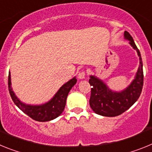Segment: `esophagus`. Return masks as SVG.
<instances>
[{
	"label": "esophagus",
	"instance_id": "esophagus-1",
	"mask_svg": "<svg viewBox=\"0 0 152 152\" xmlns=\"http://www.w3.org/2000/svg\"><path fill=\"white\" fill-rule=\"evenodd\" d=\"M85 76H86V72H85V71L82 70L81 72H79V74H78V78L84 79V77H85Z\"/></svg>",
	"mask_w": 152,
	"mask_h": 152
}]
</instances>
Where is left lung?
Returning <instances> with one entry per match:
<instances>
[{
  "instance_id": "left-lung-1",
  "label": "left lung",
  "mask_w": 152,
  "mask_h": 152,
  "mask_svg": "<svg viewBox=\"0 0 152 152\" xmlns=\"http://www.w3.org/2000/svg\"><path fill=\"white\" fill-rule=\"evenodd\" d=\"M124 36L126 39L129 40L130 45L138 52L139 68L133 81L122 92L112 91L100 79L91 76L89 83L92 88L89 100L90 106L94 112L101 116L113 117L123 113L137 101L143 88L144 75L140 52L127 31H125Z\"/></svg>"
}]
</instances>
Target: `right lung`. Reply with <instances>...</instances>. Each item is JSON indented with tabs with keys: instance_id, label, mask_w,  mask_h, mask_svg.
<instances>
[{
	"instance_id": "add662e5",
	"label": "right lung",
	"mask_w": 152,
	"mask_h": 152,
	"mask_svg": "<svg viewBox=\"0 0 152 152\" xmlns=\"http://www.w3.org/2000/svg\"><path fill=\"white\" fill-rule=\"evenodd\" d=\"M76 82H77V79L74 77L72 80L68 81L66 84H64L58 90L54 97L50 101L40 106H31L26 105L20 102L16 96L15 94L12 91L10 73L8 76V88L13 103L24 113H26L27 116L36 121L39 122L50 121L61 115L65 107L68 93L71 91L72 87L76 84Z\"/></svg>"
}]
</instances>
